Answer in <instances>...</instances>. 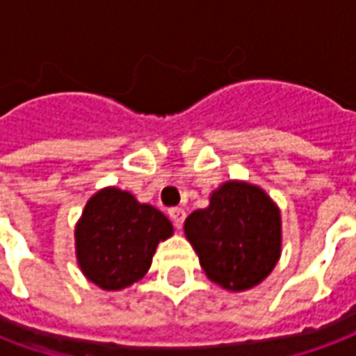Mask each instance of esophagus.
<instances>
[{"mask_svg":"<svg viewBox=\"0 0 356 356\" xmlns=\"http://www.w3.org/2000/svg\"><path fill=\"white\" fill-rule=\"evenodd\" d=\"M170 217H171V221H173V225H175L177 229H181V227H183V221H185V209H183V208H171L170 209Z\"/></svg>","mask_w":356,"mask_h":356,"instance_id":"34e87169","label":"esophagus"}]
</instances>
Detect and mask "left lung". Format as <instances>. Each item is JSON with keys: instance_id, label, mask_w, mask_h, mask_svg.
Wrapping results in <instances>:
<instances>
[{"instance_id": "obj_1", "label": "left lung", "mask_w": 356, "mask_h": 356, "mask_svg": "<svg viewBox=\"0 0 356 356\" xmlns=\"http://www.w3.org/2000/svg\"><path fill=\"white\" fill-rule=\"evenodd\" d=\"M185 236L211 282L246 291L267 278L282 254V217L261 186L227 181L209 206L185 219Z\"/></svg>"}]
</instances>
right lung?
<instances>
[{
  "label": "right lung",
  "instance_id": "obj_1",
  "mask_svg": "<svg viewBox=\"0 0 356 356\" xmlns=\"http://www.w3.org/2000/svg\"><path fill=\"white\" fill-rule=\"evenodd\" d=\"M173 225L160 209L131 193L104 186L95 193L76 223V259L89 282L106 291L139 282Z\"/></svg>",
  "mask_w": 356,
  "mask_h": 356
}]
</instances>
